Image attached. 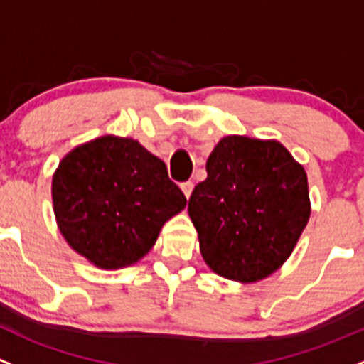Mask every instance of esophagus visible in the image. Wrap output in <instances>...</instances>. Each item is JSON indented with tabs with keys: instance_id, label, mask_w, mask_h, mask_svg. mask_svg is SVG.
Returning <instances> with one entry per match:
<instances>
[{
	"instance_id": "34e87169",
	"label": "esophagus",
	"mask_w": 364,
	"mask_h": 364,
	"mask_svg": "<svg viewBox=\"0 0 364 364\" xmlns=\"http://www.w3.org/2000/svg\"><path fill=\"white\" fill-rule=\"evenodd\" d=\"M181 190H183V193H185V197L190 198V195H192V192H193V183L192 181L181 183Z\"/></svg>"
}]
</instances>
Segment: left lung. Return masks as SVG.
<instances>
[{"label":"left lung","mask_w":364,"mask_h":364,"mask_svg":"<svg viewBox=\"0 0 364 364\" xmlns=\"http://www.w3.org/2000/svg\"><path fill=\"white\" fill-rule=\"evenodd\" d=\"M205 169L188 202L202 258L232 281L275 272L311 216L304 167L277 141L227 136Z\"/></svg>","instance_id":"obj_1"}]
</instances>
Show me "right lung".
I'll use <instances>...</instances> for the list:
<instances>
[{"label": "right lung", "instance_id": "obj_1", "mask_svg": "<svg viewBox=\"0 0 364 364\" xmlns=\"http://www.w3.org/2000/svg\"><path fill=\"white\" fill-rule=\"evenodd\" d=\"M57 225L101 269L143 258L186 197L167 167L137 141L102 136L68 153L52 179Z\"/></svg>", "mask_w": 364, "mask_h": 364}]
</instances>
